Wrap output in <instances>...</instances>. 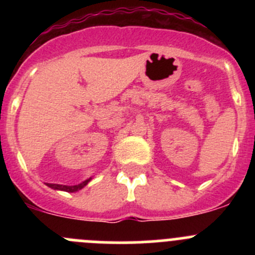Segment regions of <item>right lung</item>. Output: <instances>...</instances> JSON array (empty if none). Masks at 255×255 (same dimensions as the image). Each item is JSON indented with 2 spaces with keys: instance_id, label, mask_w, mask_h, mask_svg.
I'll return each instance as SVG.
<instances>
[{
  "instance_id": "1",
  "label": "right lung",
  "mask_w": 255,
  "mask_h": 255,
  "mask_svg": "<svg viewBox=\"0 0 255 255\" xmlns=\"http://www.w3.org/2000/svg\"><path fill=\"white\" fill-rule=\"evenodd\" d=\"M89 182V180H85V181L80 182L78 185H74V186H66V185H58V184H47L49 187L54 190H63V191H68V192H75L78 190H81L85 185Z\"/></svg>"
}]
</instances>
